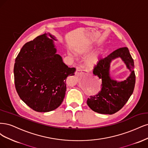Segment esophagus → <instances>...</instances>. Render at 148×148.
Masks as SVG:
<instances>
[{"label": "esophagus", "instance_id": "obj_1", "mask_svg": "<svg viewBox=\"0 0 148 148\" xmlns=\"http://www.w3.org/2000/svg\"><path fill=\"white\" fill-rule=\"evenodd\" d=\"M81 71H82V70H81V69H77V71H76V72H77V73H79V72H81Z\"/></svg>", "mask_w": 148, "mask_h": 148}]
</instances>
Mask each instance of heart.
Segmentation results:
<instances>
[{
  "mask_svg": "<svg viewBox=\"0 0 148 148\" xmlns=\"http://www.w3.org/2000/svg\"><path fill=\"white\" fill-rule=\"evenodd\" d=\"M93 49L92 46H87L77 49L76 52L79 55H85L90 53ZM103 51L101 50L95 51L90 54L85 61V68L87 70L91 71L95 69L101 61Z\"/></svg>",
  "mask_w": 148,
  "mask_h": 148,
  "instance_id": "1",
  "label": "heart"
}]
</instances>
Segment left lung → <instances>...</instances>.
Returning a JSON list of instances; mask_svg holds the SVG:
<instances>
[{"label":"left lung","instance_id":"obj_1","mask_svg":"<svg viewBox=\"0 0 148 148\" xmlns=\"http://www.w3.org/2000/svg\"><path fill=\"white\" fill-rule=\"evenodd\" d=\"M117 58L122 59L131 72L130 75L121 82L112 79L109 74L110 63ZM93 73L101 80V89L97 95L88 98V106L93 111L100 114H112L117 112L128 101L135 85L134 61L127 47L118 49L101 59Z\"/></svg>","mask_w":148,"mask_h":148}]
</instances>
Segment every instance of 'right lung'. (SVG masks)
Here are the masks:
<instances>
[{
    "mask_svg": "<svg viewBox=\"0 0 148 148\" xmlns=\"http://www.w3.org/2000/svg\"><path fill=\"white\" fill-rule=\"evenodd\" d=\"M53 40H57L49 33L26 43L14 65V79L19 97L37 112H49L61 105L66 93V78L74 75L75 71L56 53Z\"/></svg>",
    "mask_w": 148,
    "mask_h": 148,
    "instance_id": "obj_1",
    "label": "right lung"
}]
</instances>
